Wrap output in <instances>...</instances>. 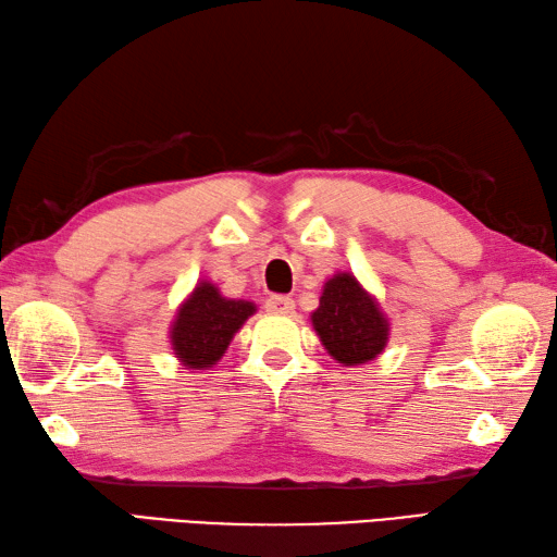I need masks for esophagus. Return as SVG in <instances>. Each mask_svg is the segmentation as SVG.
Segmentation results:
<instances>
[{"instance_id":"34e87169","label":"esophagus","mask_w":557,"mask_h":557,"mask_svg":"<svg viewBox=\"0 0 557 557\" xmlns=\"http://www.w3.org/2000/svg\"><path fill=\"white\" fill-rule=\"evenodd\" d=\"M295 310V300L288 295H271L267 300V312L271 314H290Z\"/></svg>"}]
</instances>
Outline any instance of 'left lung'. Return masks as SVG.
<instances>
[{
  "label": "left lung",
  "mask_w": 557,
  "mask_h": 557,
  "mask_svg": "<svg viewBox=\"0 0 557 557\" xmlns=\"http://www.w3.org/2000/svg\"><path fill=\"white\" fill-rule=\"evenodd\" d=\"M312 326L322 346L344 366L377 358L389 338V322L354 274H336L324 283Z\"/></svg>",
  "instance_id": "left-lung-1"
}]
</instances>
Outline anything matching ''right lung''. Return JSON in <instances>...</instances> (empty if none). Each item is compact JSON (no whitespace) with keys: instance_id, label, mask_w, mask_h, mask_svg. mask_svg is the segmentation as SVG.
Returning a JSON list of instances; mask_svg holds the SVG:
<instances>
[{"instance_id":"1","label":"right lung","mask_w":557,"mask_h":557,"mask_svg":"<svg viewBox=\"0 0 557 557\" xmlns=\"http://www.w3.org/2000/svg\"><path fill=\"white\" fill-rule=\"evenodd\" d=\"M255 310V302L223 298L213 283L201 281L180 305L170 326V344L177 360L191 370L213 368Z\"/></svg>"}]
</instances>
